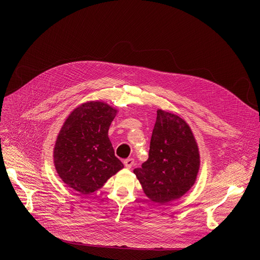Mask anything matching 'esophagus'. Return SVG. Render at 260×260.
<instances>
[{"label":"esophagus","instance_id":"obj_1","mask_svg":"<svg viewBox=\"0 0 260 260\" xmlns=\"http://www.w3.org/2000/svg\"><path fill=\"white\" fill-rule=\"evenodd\" d=\"M123 163H124V167H125L126 169H131V168L134 166L135 160H134L133 158H128V159H125L124 161H123Z\"/></svg>","mask_w":260,"mask_h":260}]
</instances>
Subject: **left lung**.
<instances>
[{
	"mask_svg": "<svg viewBox=\"0 0 260 260\" xmlns=\"http://www.w3.org/2000/svg\"><path fill=\"white\" fill-rule=\"evenodd\" d=\"M199 168V148L189 125L158 109L148 159L134 170L144 194L159 204L179 199L195 184Z\"/></svg>",
	"mask_w": 260,
	"mask_h": 260,
	"instance_id": "left-lung-1",
	"label": "left lung"
}]
</instances>
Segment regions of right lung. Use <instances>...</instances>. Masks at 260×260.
Here are the masks:
<instances>
[{
	"instance_id": "obj_1",
	"label": "right lung",
	"mask_w": 260,
	"mask_h": 260,
	"mask_svg": "<svg viewBox=\"0 0 260 260\" xmlns=\"http://www.w3.org/2000/svg\"><path fill=\"white\" fill-rule=\"evenodd\" d=\"M118 111L102 101L82 103L68 115L53 148L54 168L79 195L101 188L123 168L115 156L108 129Z\"/></svg>"
}]
</instances>
